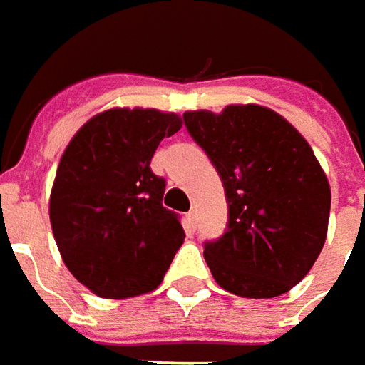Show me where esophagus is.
<instances>
[{"mask_svg":"<svg viewBox=\"0 0 365 365\" xmlns=\"http://www.w3.org/2000/svg\"><path fill=\"white\" fill-rule=\"evenodd\" d=\"M187 223H189L190 230L197 227V211H195V209H190L189 213H187Z\"/></svg>","mask_w":365,"mask_h":365,"instance_id":"esophagus-1","label":"esophagus"}]
</instances>
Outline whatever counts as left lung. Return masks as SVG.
Segmentation results:
<instances>
[{
  "label": "left lung",
  "instance_id": "left-lung-1",
  "mask_svg": "<svg viewBox=\"0 0 365 365\" xmlns=\"http://www.w3.org/2000/svg\"><path fill=\"white\" fill-rule=\"evenodd\" d=\"M182 121L225 189L227 230L203 252L213 278L247 299L288 292L327 237L331 189L311 146L259 106L187 111Z\"/></svg>",
  "mask_w": 365,
  "mask_h": 365
}]
</instances>
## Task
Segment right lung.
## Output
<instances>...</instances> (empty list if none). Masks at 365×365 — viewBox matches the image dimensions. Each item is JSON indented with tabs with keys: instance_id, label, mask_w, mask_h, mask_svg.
<instances>
[{
	"instance_id": "add662e5",
	"label": "right lung",
	"mask_w": 365,
	"mask_h": 365,
	"mask_svg": "<svg viewBox=\"0 0 365 365\" xmlns=\"http://www.w3.org/2000/svg\"><path fill=\"white\" fill-rule=\"evenodd\" d=\"M182 120L156 109H109L64 150L50 195V223L66 268L103 299L158 287L185 242L178 213L162 205L166 180L150 168Z\"/></svg>"
}]
</instances>
